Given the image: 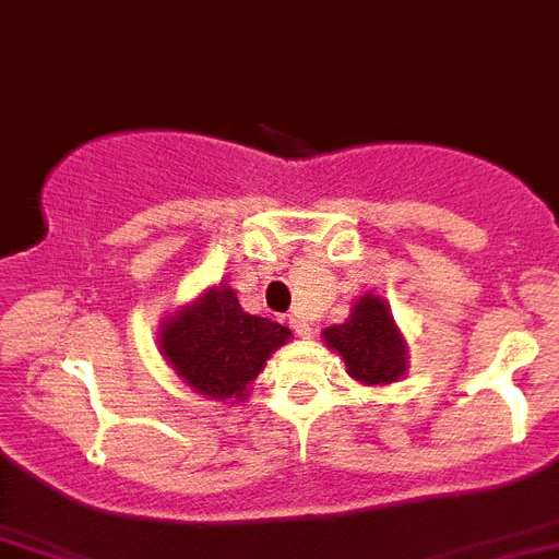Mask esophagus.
Listing matches in <instances>:
<instances>
[{
	"label": "esophagus",
	"instance_id": "esophagus-1",
	"mask_svg": "<svg viewBox=\"0 0 559 559\" xmlns=\"http://www.w3.org/2000/svg\"><path fill=\"white\" fill-rule=\"evenodd\" d=\"M289 326H293V332L298 337H309V335H312V326H309V323L304 321V318H298V316L289 318Z\"/></svg>",
	"mask_w": 559,
	"mask_h": 559
}]
</instances>
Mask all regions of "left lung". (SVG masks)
<instances>
[{
    "mask_svg": "<svg viewBox=\"0 0 559 559\" xmlns=\"http://www.w3.org/2000/svg\"><path fill=\"white\" fill-rule=\"evenodd\" d=\"M321 337L341 355L346 372L367 386H386L406 374V341L389 304L378 295L358 298L349 318L323 330Z\"/></svg>",
    "mask_w": 559,
    "mask_h": 559,
    "instance_id": "left-lung-1",
    "label": "left lung"
}]
</instances>
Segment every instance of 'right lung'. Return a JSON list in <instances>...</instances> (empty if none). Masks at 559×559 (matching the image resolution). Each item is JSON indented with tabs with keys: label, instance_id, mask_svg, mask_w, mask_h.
<instances>
[{
	"label": "right lung",
	"instance_id": "1",
	"mask_svg": "<svg viewBox=\"0 0 559 559\" xmlns=\"http://www.w3.org/2000/svg\"><path fill=\"white\" fill-rule=\"evenodd\" d=\"M293 332L243 312L229 287H213L176 309L158 330V352L199 395L243 401L272 352Z\"/></svg>",
	"mask_w": 559,
	"mask_h": 559
}]
</instances>
